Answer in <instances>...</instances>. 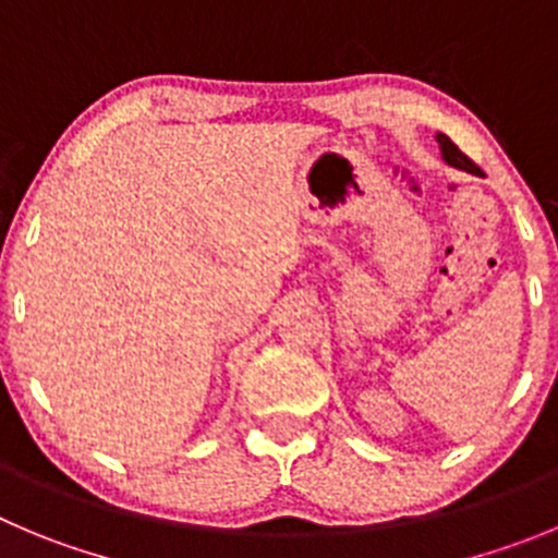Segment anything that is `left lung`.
<instances>
[{
  "label": "left lung",
  "instance_id": "left-lung-1",
  "mask_svg": "<svg viewBox=\"0 0 558 558\" xmlns=\"http://www.w3.org/2000/svg\"><path fill=\"white\" fill-rule=\"evenodd\" d=\"M435 140H437V145H440V156H444L446 165H451V168H457V170H465V173H476V165H473V161L468 159V156L462 154V150L457 148L449 137H446V134H435Z\"/></svg>",
  "mask_w": 558,
  "mask_h": 558
}]
</instances>
